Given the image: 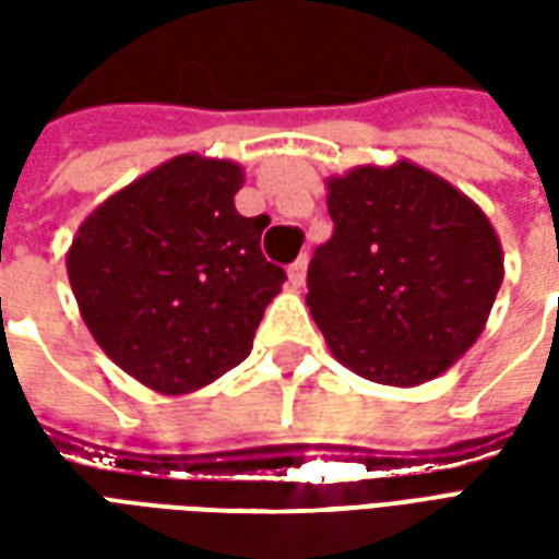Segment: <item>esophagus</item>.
<instances>
[{
    "instance_id": "34e87169",
    "label": "esophagus",
    "mask_w": 559,
    "mask_h": 559,
    "mask_svg": "<svg viewBox=\"0 0 559 559\" xmlns=\"http://www.w3.org/2000/svg\"><path fill=\"white\" fill-rule=\"evenodd\" d=\"M305 272H308V260H305V257H299L296 263H290V269H287V278H290L293 287H302Z\"/></svg>"
}]
</instances>
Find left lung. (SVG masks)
I'll return each mask as SVG.
<instances>
[{
  "label": "left lung",
  "instance_id": "1",
  "mask_svg": "<svg viewBox=\"0 0 559 559\" xmlns=\"http://www.w3.org/2000/svg\"><path fill=\"white\" fill-rule=\"evenodd\" d=\"M335 233L308 266L314 323L353 374L419 386L464 356L503 284L491 221L413 160L329 176Z\"/></svg>",
  "mask_w": 559,
  "mask_h": 559
}]
</instances>
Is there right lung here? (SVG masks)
<instances>
[{"label":"right lung","instance_id":"right-lung-1","mask_svg":"<svg viewBox=\"0 0 559 559\" xmlns=\"http://www.w3.org/2000/svg\"><path fill=\"white\" fill-rule=\"evenodd\" d=\"M236 160L176 155L92 209L66 266L80 317L126 374L185 395L242 362L287 281L266 263V215L245 218Z\"/></svg>","mask_w":559,"mask_h":559}]
</instances>
